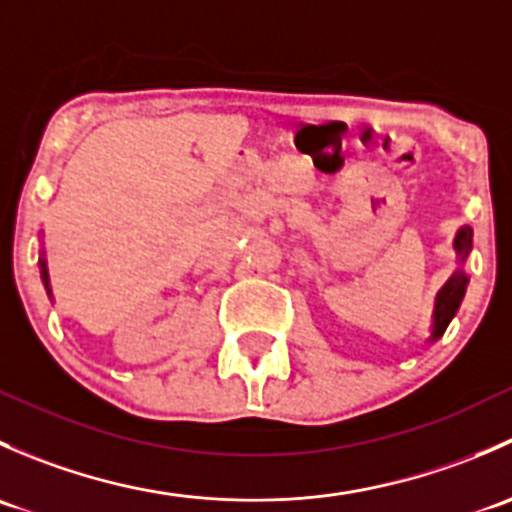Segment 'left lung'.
<instances>
[{
	"instance_id": "obj_1",
	"label": "left lung",
	"mask_w": 512,
	"mask_h": 512,
	"mask_svg": "<svg viewBox=\"0 0 512 512\" xmlns=\"http://www.w3.org/2000/svg\"><path fill=\"white\" fill-rule=\"evenodd\" d=\"M471 247H473V230L471 227H461L456 240H453V250H456L458 260L461 262L466 260ZM466 287H468V277L463 270L453 272L451 280L441 287V292H438L436 297V309H433L431 342H436L438 337H443V332H446V327L451 324V319L456 317L458 307H461L463 302V294H466Z\"/></svg>"
}]
</instances>
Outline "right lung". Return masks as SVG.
<instances>
[{"label":"right lung","mask_w":512,"mask_h":512,"mask_svg":"<svg viewBox=\"0 0 512 512\" xmlns=\"http://www.w3.org/2000/svg\"><path fill=\"white\" fill-rule=\"evenodd\" d=\"M39 265H41V280H44L46 292L51 294V289H49V272H46V262H44V257H41V260H39Z\"/></svg>","instance_id":"right-lung-1"}]
</instances>
